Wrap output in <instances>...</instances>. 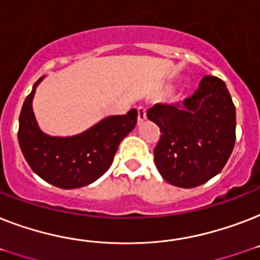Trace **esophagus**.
Returning a JSON list of instances; mask_svg holds the SVG:
<instances>
[{
    "label": "esophagus",
    "instance_id": "esophagus-1",
    "mask_svg": "<svg viewBox=\"0 0 260 260\" xmlns=\"http://www.w3.org/2000/svg\"><path fill=\"white\" fill-rule=\"evenodd\" d=\"M147 118V109L144 106H138V121L143 122Z\"/></svg>",
    "mask_w": 260,
    "mask_h": 260
}]
</instances>
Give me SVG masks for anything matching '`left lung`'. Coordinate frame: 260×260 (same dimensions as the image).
Segmentation results:
<instances>
[{"instance_id": "1", "label": "left lung", "mask_w": 260, "mask_h": 260, "mask_svg": "<svg viewBox=\"0 0 260 260\" xmlns=\"http://www.w3.org/2000/svg\"><path fill=\"white\" fill-rule=\"evenodd\" d=\"M147 117L160 128L154 150L156 169L178 187H196L217 175L236 140V109L225 83L206 75L193 95L156 104Z\"/></svg>"}]
</instances>
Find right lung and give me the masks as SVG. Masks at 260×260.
<instances>
[{
  "mask_svg": "<svg viewBox=\"0 0 260 260\" xmlns=\"http://www.w3.org/2000/svg\"><path fill=\"white\" fill-rule=\"evenodd\" d=\"M39 79L22 104L18 120V144L29 167L39 177L60 189L86 186L104 175L110 167L120 143L138 121V110L109 116L82 134L55 138L39 128L34 100Z\"/></svg>",
  "mask_w": 260,
  "mask_h": 260,
  "instance_id": "1",
  "label": "right lung"
}]
</instances>
